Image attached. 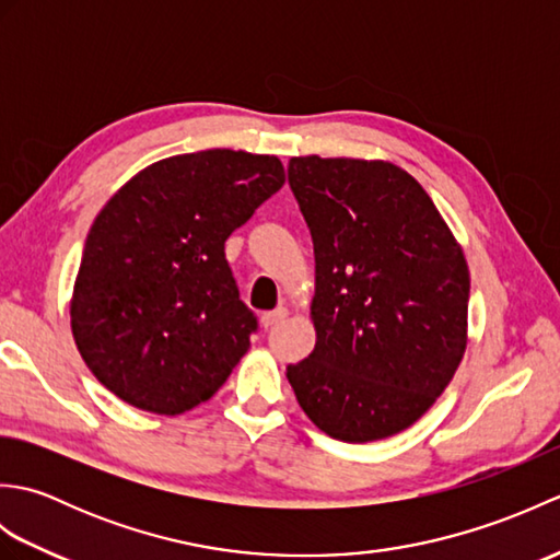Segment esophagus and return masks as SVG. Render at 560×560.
I'll list each match as a JSON object with an SVG mask.
<instances>
[{"label":"esophagus","instance_id":"1","mask_svg":"<svg viewBox=\"0 0 560 560\" xmlns=\"http://www.w3.org/2000/svg\"><path fill=\"white\" fill-rule=\"evenodd\" d=\"M287 315H289L287 307H277V311H269V313L261 315V325H265L267 329H271V327H277Z\"/></svg>","mask_w":560,"mask_h":560}]
</instances>
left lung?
<instances>
[{
    "mask_svg": "<svg viewBox=\"0 0 560 560\" xmlns=\"http://www.w3.org/2000/svg\"><path fill=\"white\" fill-rule=\"evenodd\" d=\"M315 247L313 353L287 368L311 421L343 443L431 409L467 347L469 269L431 197L385 161H289Z\"/></svg>",
    "mask_w": 560,
    "mask_h": 560,
    "instance_id": "obj_1",
    "label": "left lung"
}]
</instances>
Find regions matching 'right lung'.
Masks as SVG:
<instances>
[{
  "label": "right lung",
  "instance_id": "right-lung-1",
  "mask_svg": "<svg viewBox=\"0 0 560 560\" xmlns=\"http://www.w3.org/2000/svg\"><path fill=\"white\" fill-rule=\"evenodd\" d=\"M283 180L277 156L209 149L149 165L103 207L83 245L71 331L113 395L175 416L225 383L257 317L223 245Z\"/></svg>",
  "mask_w": 560,
  "mask_h": 560
}]
</instances>
